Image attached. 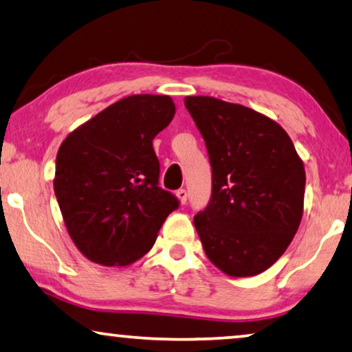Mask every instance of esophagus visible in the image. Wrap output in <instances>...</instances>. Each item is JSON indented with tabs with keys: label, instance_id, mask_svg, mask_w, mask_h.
<instances>
[{
	"label": "esophagus",
	"instance_id": "esophagus-1",
	"mask_svg": "<svg viewBox=\"0 0 352 352\" xmlns=\"http://www.w3.org/2000/svg\"><path fill=\"white\" fill-rule=\"evenodd\" d=\"M175 196H177L178 201H180L182 206H185L186 201H188V192H186V190H183V188H182V190H178V191L175 192Z\"/></svg>",
	"mask_w": 352,
	"mask_h": 352
}]
</instances>
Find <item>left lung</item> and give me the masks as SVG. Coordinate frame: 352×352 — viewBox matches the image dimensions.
Listing matches in <instances>:
<instances>
[{
	"label": "left lung",
	"mask_w": 352,
	"mask_h": 352,
	"mask_svg": "<svg viewBox=\"0 0 352 352\" xmlns=\"http://www.w3.org/2000/svg\"><path fill=\"white\" fill-rule=\"evenodd\" d=\"M185 106L213 172L212 199L194 217L204 251L229 276L258 275L281 258L300 226L303 161L264 113L212 96H186Z\"/></svg>",
	"instance_id": "1"
}]
</instances>
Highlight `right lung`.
Segmentation results:
<instances>
[{
	"mask_svg": "<svg viewBox=\"0 0 352 352\" xmlns=\"http://www.w3.org/2000/svg\"><path fill=\"white\" fill-rule=\"evenodd\" d=\"M175 104L133 94L76 128L56 155L54 190L67 234L87 259L124 267L145 256L178 201L158 186L155 135Z\"/></svg>",
	"mask_w": 352,
	"mask_h": 352,
	"instance_id": "add662e5",
	"label": "right lung"
}]
</instances>
